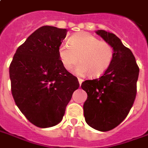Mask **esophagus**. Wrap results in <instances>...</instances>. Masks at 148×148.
<instances>
[{"label": "esophagus", "mask_w": 148, "mask_h": 148, "mask_svg": "<svg viewBox=\"0 0 148 148\" xmlns=\"http://www.w3.org/2000/svg\"><path fill=\"white\" fill-rule=\"evenodd\" d=\"M77 79H78V82H79L80 85H82V82H83V79H82V78H80V77H78Z\"/></svg>", "instance_id": "esophagus-1"}]
</instances>
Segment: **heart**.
<instances>
[{
    "instance_id": "obj_1",
    "label": "heart",
    "mask_w": 148,
    "mask_h": 148,
    "mask_svg": "<svg viewBox=\"0 0 148 148\" xmlns=\"http://www.w3.org/2000/svg\"><path fill=\"white\" fill-rule=\"evenodd\" d=\"M68 43H62L58 49V55L64 68L72 69L80 60L75 72L98 77L104 74L114 60L113 47L110 44L87 32L72 35Z\"/></svg>"
}]
</instances>
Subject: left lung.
<instances>
[{
    "instance_id": "obj_1",
    "label": "left lung",
    "mask_w": 148,
    "mask_h": 148,
    "mask_svg": "<svg viewBox=\"0 0 148 148\" xmlns=\"http://www.w3.org/2000/svg\"><path fill=\"white\" fill-rule=\"evenodd\" d=\"M96 33L113 47L114 56L101 77L82 84L88 95L83 109L89 126L107 132L118 126L132 108L140 70L131 50L115 34L103 29Z\"/></svg>"
}]
</instances>
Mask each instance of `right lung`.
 I'll return each mask as SVG.
<instances>
[{
  "mask_svg": "<svg viewBox=\"0 0 148 148\" xmlns=\"http://www.w3.org/2000/svg\"><path fill=\"white\" fill-rule=\"evenodd\" d=\"M66 29L44 26L18 47L9 66L12 94L27 120L40 128L62 121L78 80L58 55Z\"/></svg>",
  "mask_w": 148,
  "mask_h": 148,
  "instance_id": "1",
  "label": "right lung"
}]
</instances>
